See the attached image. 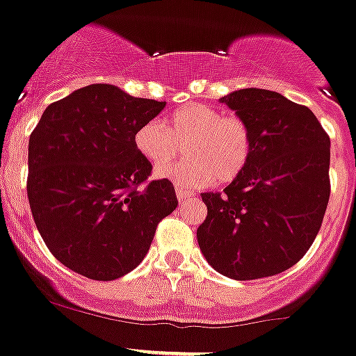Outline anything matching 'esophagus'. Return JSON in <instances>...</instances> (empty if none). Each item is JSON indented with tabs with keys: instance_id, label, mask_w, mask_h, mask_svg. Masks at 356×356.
<instances>
[{
	"instance_id": "1",
	"label": "esophagus",
	"mask_w": 356,
	"mask_h": 356,
	"mask_svg": "<svg viewBox=\"0 0 356 356\" xmlns=\"http://www.w3.org/2000/svg\"><path fill=\"white\" fill-rule=\"evenodd\" d=\"M175 195H177L179 202H184V200L189 198V193L186 191V189H181V188H177V191H175Z\"/></svg>"
}]
</instances>
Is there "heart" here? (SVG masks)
<instances>
[{
  "instance_id": "1",
  "label": "heart",
  "mask_w": 356,
  "mask_h": 356,
  "mask_svg": "<svg viewBox=\"0 0 356 356\" xmlns=\"http://www.w3.org/2000/svg\"><path fill=\"white\" fill-rule=\"evenodd\" d=\"M182 145L188 156L168 164ZM136 151L153 167L158 179L181 189H198L233 182L241 175L252 154V134L234 115H222L212 106L191 102L172 111L160 122H146L134 134ZM166 163L167 165L163 163Z\"/></svg>"
}]
</instances>
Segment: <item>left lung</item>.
I'll return each mask as SVG.
<instances>
[{
    "label": "left lung",
    "instance_id": "left-lung-1",
    "mask_svg": "<svg viewBox=\"0 0 356 356\" xmlns=\"http://www.w3.org/2000/svg\"><path fill=\"white\" fill-rule=\"evenodd\" d=\"M252 134L247 167L222 193H203L200 250L234 280L273 277L312 247L330 196V139L306 106L243 88L219 99Z\"/></svg>",
    "mask_w": 356,
    "mask_h": 356
}]
</instances>
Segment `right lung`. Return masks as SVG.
I'll list each match as a JSON object with an SVG mask.
<instances>
[{
    "instance_id": "add662e5",
    "label": "right lung",
    "mask_w": 356,
    "mask_h": 356,
    "mask_svg": "<svg viewBox=\"0 0 356 356\" xmlns=\"http://www.w3.org/2000/svg\"><path fill=\"white\" fill-rule=\"evenodd\" d=\"M163 108L97 83L44 109L29 137L27 198L41 238L69 270L101 282L123 277L177 207L167 179L140 186L153 167L134 146L136 130Z\"/></svg>"
}]
</instances>
